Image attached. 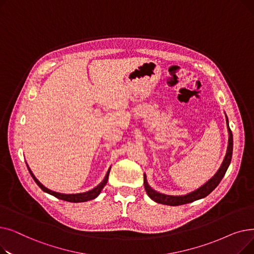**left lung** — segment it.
Segmentation results:
<instances>
[{"instance_id":"obj_1","label":"left lung","mask_w":254,"mask_h":254,"mask_svg":"<svg viewBox=\"0 0 254 254\" xmlns=\"http://www.w3.org/2000/svg\"><path fill=\"white\" fill-rule=\"evenodd\" d=\"M226 123H228V129H229V146H228V152L225 154L224 161L218 170V172L214 175V177H212L206 184L201 186L198 190L186 194V195H179V196H174V195H167L164 193H159L155 190H153L150 186L147 183V180H146V176L144 175V188L146 192L149 195L150 198H152L154 202L158 204H164V205H169V206H180L184 204H189L191 202L196 201V199L203 198L207 196L209 193H211L213 190H214L217 185L220 183L222 180L223 176L225 175L226 170H228L231 161H232V155H233V134L232 130L229 127V120L228 117H226Z\"/></svg>"}]
</instances>
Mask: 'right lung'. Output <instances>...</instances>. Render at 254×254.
Masks as SVG:
<instances>
[{
    "instance_id": "1",
    "label": "right lung",
    "mask_w": 254,
    "mask_h": 254,
    "mask_svg": "<svg viewBox=\"0 0 254 254\" xmlns=\"http://www.w3.org/2000/svg\"><path fill=\"white\" fill-rule=\"evenodd\" d=\"M28 166V165H26ZM29 169V172L31 176L33 177V179L35 180V182L38 184V186L40 189H41L43 191L49 193V194H52L53 196H56L58 198H61V199H64V201H66V202H71V203H81V202H86V201H90V199H93L95 197H97L101 190L104 189V186L107 184V181H108V177H109V173H110V169L108 170V173H107V175L105 176L104 180L97 186V188H95L93 190H89V191H86V192H82V193H76V194H64V193H60V192H56V191H52L48 189H46L45 186H43L41 183H40L38 181V179L34 176V174L32 173V171L30 170V168L28 167Z\"/></svg>"
}]
</instances>
